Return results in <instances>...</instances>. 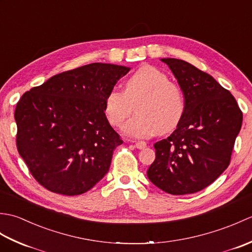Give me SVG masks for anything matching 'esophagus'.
I'll return each instance as SVG.
<instances>
[{"label": "esophagus", "mask_w": 252, "mask_h": 252, "mask_svg": "<svg viewBox=\"0 0 252 252\" xmlns=\"http://www.w3.org/2000/svg\"><path fill=\"white\" fill-rule=\"evenodd\" d=\"M134 145L138 149H144L147 146V144H146V142H144V141H135Z\"/></svg>", "instance_id": "34e87169"}]
</instances>
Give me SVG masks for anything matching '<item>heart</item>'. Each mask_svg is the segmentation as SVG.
<instances>
[{"label":"heart","instance_id":"obj_1","mask_svg":"<svg viewBox=\"0 0 252 252\" xmlns=\"http://www.w3.org/2000/svg\"><path fill=\"white\" fill-rule=\"evenodd\" d=\"M136 106L137 116L123 132L135 138L173 131L183 119L185 100L181 89L158 68L144 65L126 79L125 91L111 90L104 99V112L114 126H121Z\"/></svg>","mask_w":252,"mask_h":252}]
</instances>
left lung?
<instances>
[{
  "mask_svg": "<svg viewBox=\"0 0 252 252\" xmlns=\"http://www.w3.org/2000/svg\"><path fill=\"white\" fill-rule=\"evenodd\" d=\"M185 100L183 119L169 137L155 144L147 170L153 184L171 195L194 194L213 183L231 161L243 112L229 91L210 74L176 58H162Z\"/></svg>",
  "mask_w": 252,
  "mask_h": 252,
  "instance_id": "8db88e82",
  "label": "left lung"
}]
</instances>
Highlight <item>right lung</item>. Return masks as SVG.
<instances>
[{"label": "right lung", "mask_w": 252, "mask_h": 252, "mask_svg": "<svg viewBox=\"0 0 252 252\" xmlns=\"http://www.w3.org/2000/svg\"><path fill=\"white\" fill-rule=\"evenodd\" d=\"M129 67L93 63L53 76L17 103L18 153L39 183L56 194L81 195L108 172L123 143L104 99Z\"/></svg>", "instance_id": "1"}]
</instances>
